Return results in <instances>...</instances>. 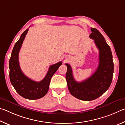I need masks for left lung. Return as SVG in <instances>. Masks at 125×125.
Masks as SVG:
<instances>
[{
  "label": "left lung",
  "instance_id": "1",
  "mask_svg": "<svg viewBox=\"0 0 125 125\" xmlns=\"http://www.w3.org/2000/svg\"><path fill=\"white\" fill-rule=\"evenodd\" d=\"M91 38L99 49V65L90 77L78 82L75 80L70 65L66 64V78L69 92L73 97L82 100H94L108 90L113 80L114 62L111 49L98 30L91 28Z\"/></svg>",
  "mask_w": 125,
  "mask_h": 125
}]
</instances>
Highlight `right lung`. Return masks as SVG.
I'll use <instances>...</instances> for the list:
<instances>
[{
  "instance_id": "obj_1",
  "label": "right lung",
  "mask_w": 125,
  "mask_h": 125,
  "mask_svg": "<svg viewBox=\"0 0 125 125\" xmlns=\"http://www.w3.org/2000/svg\"><path fill=\"white\" fill-rule=\"evenodd\" d=\"M28 30V28L23 32L13 48L9 60V77L11 83L19 95L26 99L35 100L43 97L47 93L50 80L62 62L60 61L51 65L45 77L40 82L33 81L24 75L20 67L19 54Z\"/></svg>"
}]
</instances>
